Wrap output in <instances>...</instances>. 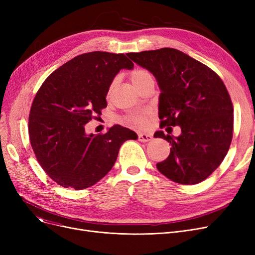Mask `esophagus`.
Here are the masks:
<instances>
[{
  "mask_svg": "<svg viewBox=\"0 0 255 255\" xmlns=\"http://www.w3.org/2000/svg\"><path fill=\"white\" fill-rule=\"evenodd\" d=\"M152 139V136L150 134H146V133H139L138 134V140L141 142L150 141Z\"/></svg>",
  "mask_w": 255,
  "mask_h": 255,
  "instance_id": "1",
  "label": "esophagus"
}]
</instances>
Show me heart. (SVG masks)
I'll list each match as a JSON object with an SVG mask.
<instances>
[{
  "label": "heart",
  "mask_w": 255,
  "mask_h": 255,
  "mask_svg": "<svg viewBox=\"0 0 255 255\" xmlns=\"http://www.w3.org/2000/svg\"><path fill=\"white\" fill-rule=\"evenodd\" d=\"M130 78H131V82H132L133 86L137 88L138 86H140L141 84L146 82V80L153 79V76L148 70L137 68L130 73ZM116 85H117V79H114L113 83L111 84V87H110V93L113 91V89L116 87ZM146 118H148V114L144 112H137V113H132V114L128 115L126 117V121L132 125L141 127L145 124Z\"/></svg>",
  "instance_id": "heart-1"
}]
</instances>
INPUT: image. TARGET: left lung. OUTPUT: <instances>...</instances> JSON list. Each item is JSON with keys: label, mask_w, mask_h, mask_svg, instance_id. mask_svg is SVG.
Returning a JSON list of instances; mask_svg holds the SVG:
<instances>
[{"label": "left lung", "mask_w": 255, "mask_h": 255, "mask_svg": "<svg viewBox=\"0 0 255 255\" xmlns=\"http://www.w3.org/2000/svg\"><path fill=\"white\" fill-rule=\"evenodd\" d=\"M127 56L156 78L161 125L180 126L178 137L155 132L170 144L169 156L157 163L169 180L193 185L207 179L229 152L234 130L233 103L221 78L208 66L175 48Z\"/></svg>", "instance_id": "1"}]
</instances>
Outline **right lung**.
<instances>
[{
    "mask_svg": "<svg viewBox=\"0 0 255 255\" xmlns=\"http://www.w3.org/2000/svg\"><path fill=\"white\" fill-rule=\"evenodd\" d=\"M133 66L124 53H83L40 87L29 117L30 141L39 164L59 185L82 190L96 184L113 168L123 142L137 138L121 125L105 134H88L85 128L107 106L115 76Z\"/></svg>",
    "mask_w": 255,
    "mask_h": 255,
    "instance_id": "1",
    "label": "right lung"
}]
</instances>
